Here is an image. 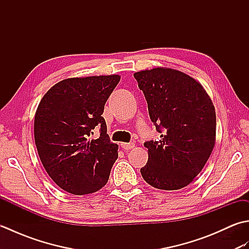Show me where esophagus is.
I'll list each match as a JSON object with an SVG mask.
<instances>
[{
  "label": "esophagus",
  "instance_id": "1",
  "mask_svg": "<svg viewBox=\"0 0 249 249\" xmlns=\"http://www.w3.org/2000/svg\"><path fill=\"white\" fill-rule=\"evenodd\" d=\"M121 146L123 147L124 150H126V151H128V150H131V149H134V146H135V143L134 142H129V143H121Z\"/></svg>",
  "mask_w": 249,
  "mask_h": 249
}]
</instances>
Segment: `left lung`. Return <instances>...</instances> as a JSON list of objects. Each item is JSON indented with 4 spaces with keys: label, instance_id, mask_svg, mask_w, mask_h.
Listing matches in <instances>:
<instances>
[{
    "label": "left lung",
    "instance_id": "1",
    "mask_svg": "<svg viewBox=\"0 0 249 249\" xmlns=\"http://www.w3.org/2000/svg\"><path fill=\"white\" fill-rule=\"evenodd\" d=\"M143 92L160 141H146L149 153L141 176L151 186L177 190L202 170L216 139L214 105L201 84L172 68L134 73Z\"/></svg>",
    "mask_w": 249,
    "mask_h": 249
}]
</instances>
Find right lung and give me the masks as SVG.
<instances>
[{"mask_svg": "<svg viewBox=\"0 0 249 249\" xmlns=\"http://www.w3.org/2000/svg\"><path fill=\"white\" fill-rule=\"evenodd\" d=\"M120 79L119 75L64 79L37 107V152L49 177L67 193L92 194L108 182L119 145L110 141L102 114ZM95 127H100V138L91 140Z\"/></svg>", "mask_w": 249, "mask_h": 249, "instance_id": "right-lung-1", "label": "right lung"}]
</instances>
